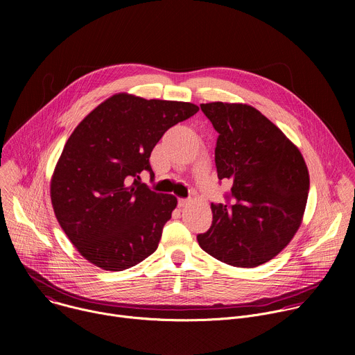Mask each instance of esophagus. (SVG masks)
<instances>
[{
  "mask_svg": "<svg viewBox=\"0 0 355 355\" xmlns=\"http://www.w3.org/2000/svg\"><path fill=\"white\" fill-rule=\"evenodd\" d=\"M189 204V199L188 198H178V207L180 208H184Z\"/></svg>",
  "mask_w": 355,
  "mask_h": 355,
  "instance_id": "1",
  "label": "esophagus"
}]
</instances>
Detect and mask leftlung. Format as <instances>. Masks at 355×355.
Segmentation results:
<instances>
[{
	"instance_id": "left-lung-1",
	"label": "left lung",
	"mask_w": 355,
	"mask_h": 355,
	"mask_svg": "<svg viewBox=\"0 0 355 355\" xmlns=\"http://www.w3.org/2000/svg\"><path fill=\"white\" fill-rule=\"evenodd\" d=\"M219 133L215 164L232 184L225 204H212L208 232L196 236L216 260L252 268L291 241L305 212L309 173L300 151L260 111L243 104H202Z\"/></svg>"
}]
</instances>
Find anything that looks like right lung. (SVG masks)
Here are the masks:
<instances>
[{
  "mask_svg": "<svg viewBox=\"0 0 355 355\" xmlns=\"http://www.w3.org/2000/svg\"><path fill=\"white\" fill-rule=\"evenodd\" d=\"M199 108L177 101L116 94L98 105L69 137L50 196L56 218L89 263L130 268L157 250L177 198L151 191L140 175L163 135Z\"/></svg>",
  "mask_w": 355,
  "mask_h": 355,
  "instance_id": "1",
  "label": "right lung"
}]
</instances>
